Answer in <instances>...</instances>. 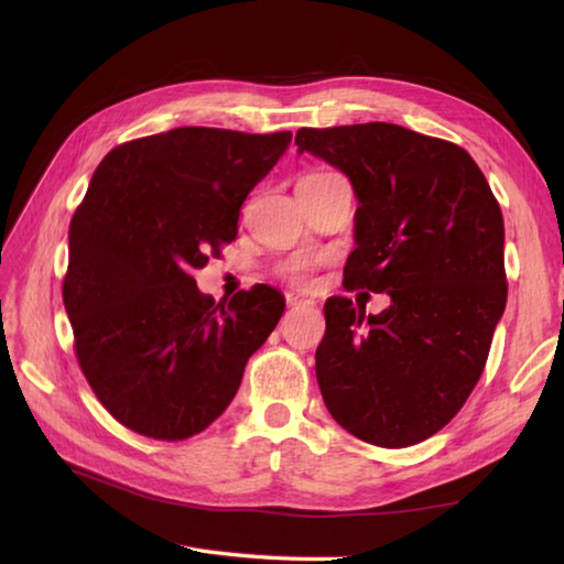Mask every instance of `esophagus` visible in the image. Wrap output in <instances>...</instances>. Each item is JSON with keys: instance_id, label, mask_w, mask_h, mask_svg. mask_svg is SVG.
Segmentation results:
<instances>
[{"instance_id": "obj_1", "label": "esophagus", "mask_w": 564, "mask_h": 564, "mask_svg": "<svg viewBox=\"0 0 564 564\" xmlns=\"http://www.w3.org/2000/svg\"><path fill=\"white\" fill-rule=\"evenodd\" d=\"M285 303H289V307H297V305H315V301H307V297H303V295H295V293H289V295H285Z\"/></svg>"}]
</instances>
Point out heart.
<instances>
[{"label":"heart","instance_id":"heart-1","mask_svg":"<svg viewBox=\"0 0 564 564\" xmlns=\"http://www.w3.org/2000/svg\"><path fill=\"white\" fill-rule=\"evenodd\" d=\"M289 275H291V281H295V283H307L310 275H313V263L295 261L293 267L289 269Z\"/></svg>","mask_w":564,"mask_h":564}]
</instances>
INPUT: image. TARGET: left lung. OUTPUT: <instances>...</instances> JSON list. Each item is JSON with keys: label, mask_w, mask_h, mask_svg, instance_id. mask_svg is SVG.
I'll return each mask as SVG.
<instances>
[{"label": "left lung", "mask_w": 564, "mask_h": 564, "mask_svg": "<svg viewBox=\"0 0 564 564\" xmlns=\"http://www.w3.org/2000/svg\"><path fill=\"white\" fill-rule=\"evenodd\" d=\"M295 145L354 186L346 285L390 295L380 315L341 295L325 303L322 400L356 438L412 446L470 398L505 315L499 203L463 148L394 123L301 128Z\"/></svg>", "instance_id": "8db88e82"}]
</instances>
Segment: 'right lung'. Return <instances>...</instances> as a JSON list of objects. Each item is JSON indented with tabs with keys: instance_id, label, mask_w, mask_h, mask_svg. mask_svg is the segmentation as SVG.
I'll use <instances>...</instances> for the list:
<instances>
[{
	"instance_id": "obj_1",
	"label": "right lung",
	"mask_w": 564,
	"mask_h": 564,
	"mask_svg": "<svg viewBox=\"0 0 564 564\" xmlns=\"http://www.w3.org/2000/svg\"><path fill=\"white\" fill-rule=\"evenodd\" d=\"M291 138L174 128L94 172L69 223L63 301L84 376L123 426L160 441L210 426L279 325L281 291L215 303L194 271L237 237L239 208Z\"/></svg>"
}]
</instances>
